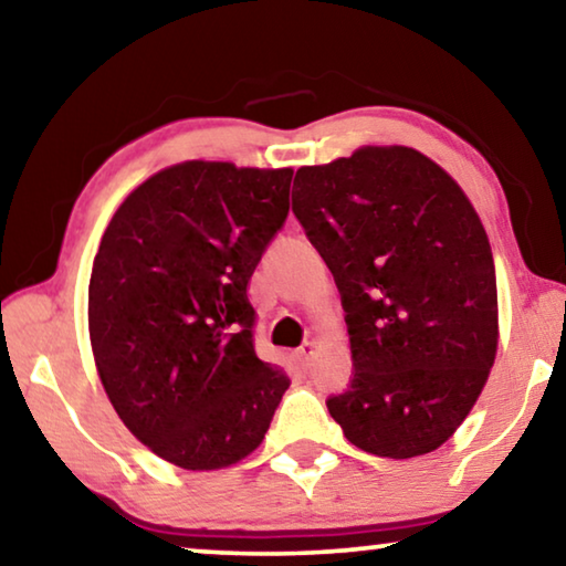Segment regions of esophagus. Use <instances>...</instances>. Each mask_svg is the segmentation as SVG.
<instances>
[{
    "label": "esophagus",
    "instance_id": "34e87169",
    "mask_svg": "<svg viewBox=\"0 0 566 566\" xmlns=\"http://www.w3.org/2000/svg\"><path fill=\"white\" fill-rule=\"evenodd\" d=\"M315 350H317L315 343H305L302 348L294 350V358L300 360V366H310V360H312V356H315Z\"/></svg>",
    "mask_w": 566,
    "mask_h": 566
}]
</instances>
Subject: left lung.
<instances>
[{"label":"left lung","mask_w":566,"mask_h":566,"mask_svg":"<svg viewBox=\"0 0 566 566\" xmlns=\"http://www.w3.org/2000/svg\"><path fill=\"white\" fill-rule=\"evenodd\" d=\"M292 210L340 292L350 389L327 399L360 450L409 460L458 432L499 350V286L480 216L450 172L401 145L294 175Z\"/></svg>","instance_id":"1"}]
</instances>
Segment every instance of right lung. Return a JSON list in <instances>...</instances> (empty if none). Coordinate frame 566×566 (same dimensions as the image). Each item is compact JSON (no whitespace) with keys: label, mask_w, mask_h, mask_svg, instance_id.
Segmentation results:
<instances>
[{"label":"right lung","mask_w":566,"mask_h":566,"mask_svg":"<svg viewBox=\"0 0 566 566\" xmlns=\"http://www.w3.org/2000/svg\"><path fill=\"white\" fill-rule=\"evenodd\" d=\"M292 167H165L101 235L88 335L126 429L185 470H221L264 440L290 378L254 350L251 274L290 213Z\"/></svg>","instance_id":"right-lung-1"}]
</instances>
